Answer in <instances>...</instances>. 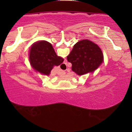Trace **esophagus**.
Listing matches in <instances>:
<instances>
[{
  "label": "esophagus",
  "mask_w": 132,
  "mask_h": 132,
  "mask_svg": "<svg viewBox=\"0 0 132 132\" xmlns=\"http://www.w3.org/2000/svg\"><path fill=\"white\" fill-rule=\"evenodd\" d=\"M61 67H62V68H65L67 67V64H65V63H64V64H62V65H61Z\"/></svg>",
  "instance_id": "esophagus-1"
}]
</instances>
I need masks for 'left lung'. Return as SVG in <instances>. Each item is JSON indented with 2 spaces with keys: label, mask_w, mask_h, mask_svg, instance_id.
Returning <instances> with one entry per match:
<instances>
[{
  "label": "left lung",
  "mask_w": 132,
  "mask_h": 132,
  "mask_svg": "<svg viewBox=\"0 0 132 132\" xmlns=\"http://www.w3.org/2000/svg\"><path fill=\"white\" fill-rule=\"evenodd\" d=\"M67 61L71 63L72 70L82 76L98 68L103 61V55L96 44L88 39H83L75 44Z\"/></svg>",
  "instance_id": "obj_1"
}]
</instances>
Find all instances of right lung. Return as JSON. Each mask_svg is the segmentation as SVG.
<instances>
[{"mask_svg":"<svg viewBox=\"0 0 132 132\" xmlns=\"http://www.w3.org/2000/svg\"><path fill=\"white\" fill-rule=\"evenodd\" d=\"M29 58L34 69L47 76L54 66H58L64 61L62 57L57 56L52 44L46 41L34 43L30 49Z\"/></svg>","mask_w":132,"mask_h":132,"instance_id":"right-lung-1","label":"right lung"}]
</instances>
